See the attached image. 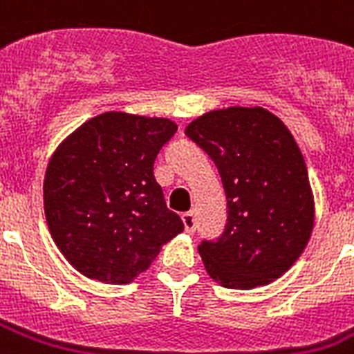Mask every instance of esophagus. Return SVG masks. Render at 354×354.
<instances>
[{
	"mask_svg": "<svg viewBox=\"0 0 354 354\" xmlns=\"http://www.w3.org/2000/svg\"><path fill=\"white\" fill-rule=\"evenodd\" d=\"M183 226H185V232L193 233L196 230V218H194V213H183L182 216Z\"/></svg>",
	"mask_w": 354,
	"mask_h": 354,
	"instance_id": "34e87169",
	"label": "esophagus"
}]
</instances>
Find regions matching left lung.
<instances>
[{
    "instance_id": "left-lung-1",
    "label": "left lung",
    "mask_w": 354,
    "mask_h": 354,
    "mask_svg": "<svg viewBox=\"0 0 354 354\" xmlns=\"http://www.w3.org/2000/svg\"><path fill=\"white\" fill-rule=\"evenodd\" d=\"M215 161L227 224L198 252L226 288L268 285L296 263L314 226V198L301 150L285 122L264 108L213 110L185 128Z\"/></svg>"
}]
</instances>
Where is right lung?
Here are the masks:
<instances>
[{"instance_id": "obj_1", "label": "right lung", "mask_w": 354, "mask_h": 354, "mask_svg": "<svg viewBox=\"0 0 354 354\" xmlns=\"http://www.w3.org/2000/svg\"><path fill=\"white\" fill-rule=\"evenodd\" d=\"M176 130L171 119L106 112L58 145L44 209L53 241L82 275L130 283L183 232L154 178L156 158Z\"/></svg>"}]
</instances>
